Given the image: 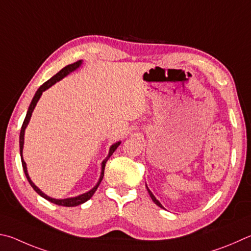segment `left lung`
<instances>
[{"label": "left lung", "instance_id": "left-lung-1", "mask_svg": "<svg viewBox=\"0 0 251 251\" xmlns=\"http://www.w3.org/2000/svg\"><path fill=\"white\" fill-rule=\"evenodd\" d=\"M146 188H147V185H146ZM147 191H148V193H149V195H150V198H151V200H152V201L154 202V203H156L157 205H158V206L159 207H161V208H163V206H162V205H161V203L160 202H159L158 201V200L156 199V198H154V195L151 193V191H150L148 188H147Z\"/></svg>", "mask_w": 251, "mask_h": 251}]
</instances>
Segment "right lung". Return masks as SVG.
I'll return each mask as SVG.
<instances>
[{"mask_svg":"<svg viewBox=\"0 0 251 251\" xmlns=\"http://www.w3.org/2000/svg\"><path fill=\"white\" fill-rule=\"evenodd\" d=\"M81 63H82V60H79V61H76V62H75V63H71V65H68L67 67H65V68H63V69H61L60 71H59L57 75H54L51 79H49L48 81L45 82V83H44L43 85H40V88L37 90V92L35 93L33 100H31V103H30V105H29V107H28V111H27L26 117H25V120H24V123H23V125H22L21 134H20V152H21V158H22V166H23V170H24V172H25V176H26V177H27V180H28L29 184L31 185V188H33V189L36 191V192H37V193L40 195V197H43L44 199H46L47 201L51 202V203H53V204L60 205V206H68V207L78 206V205L86 202V201H88V200H90L91 198H92V195L95 193V191L98 190L99 185H100V183H101V181H102L103 176H104V169H105L106 161L108 160V159H110V157L112 156L113 152L115 151V150L117 149L118 146H120L121 141H117V143H115V144L111 146L110 152H108L107 157H106L105 159H104L103 162H102V171H101V176H100L99 182H98L97 185H95L93 189H91V190L88 191V192H86V193L78 195V197H75V198H68V199H61V200L52 199V198L48 197V195L43 193L42 191H40V190L37 188V186H36V185L33 183V181L30 180L28 173H27L26 162L24 161V159H23V154H22V153H23V147H24V135H25V129H26L27 125H28L29 120H30V117H31V114H33V111H34V108H35V106H36V104H37L38 100L40 99V97H42L43 92H44V91H46L47 89H49L50 86L53 85L54 83H56V82L60 81L61 79L65 78V76L69 75L70 72H72V71H75V70L78 69V68L81 66Z\"/></svg>","mask_w":251,"mask_h":251,"instance_id":"1","label":"right lung"}]
</instances>
